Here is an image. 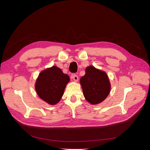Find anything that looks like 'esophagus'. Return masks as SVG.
Returning a JSON list of instances; mask_svg holds the SVG:
<instances>
[{
    "instance_id": "obj_1",
    "label": "esophagus",
    "mask_w": 150,
    "mask_h": 150,
    "mask_svg": "<svg viewBox=\"0 0 150 150\" xmlns=\"http://www.w3.org/2000/svg\"><path fill=\"white\" fill-rule=\"evenodd\" d=\"M72 78H73V79H74V81H75V82H77V81H78V76H77V75L74 74V75H73V77H72Z\"/></svg>"
}]
</instances>
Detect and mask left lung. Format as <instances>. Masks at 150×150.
<instances>
[{
	"label": "left lung",
	"instance_id": "left-lung-1",
	"mask_svg": "<svg viewBox=\"0 0 150 150\" xmlns=\"http://www.w3.org/2000/svg\"><path fill=\"white\" fill-rule=\"evenodd\" d=\"M85 75L80 79V84L86 100L95 105L103 102L111 91V83L106 72L93 66L86 68Z\"/></svg>",
	"mask_w": 150,
	"mask_h": 150
}]
</instances>
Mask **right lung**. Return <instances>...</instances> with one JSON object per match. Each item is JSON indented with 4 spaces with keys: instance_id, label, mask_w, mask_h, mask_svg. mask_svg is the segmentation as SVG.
<instances>
[{
    "instance_id": "1",
    "label": "right lung",
    "mask_w": 150,
    "mask_h": 150,
    "mask_svg": "<svg viewBox=\"0 0 150 150\" xmlns=\"http://www.w3.org/2000/svg\"><path fill=\"white\" fill-rule=\"evenodd\" d=\"M69 81V76L53 66L40 72L35 81V89L42 100L50 105H55L60 101Z\"/></svg>"
}]
</instances>
